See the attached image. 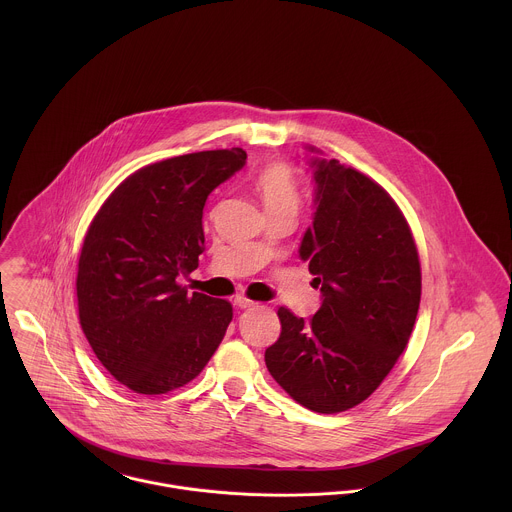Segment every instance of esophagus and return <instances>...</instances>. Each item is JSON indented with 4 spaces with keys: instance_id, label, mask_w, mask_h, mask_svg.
I'll return each instance as SVG.
<instances>
[{
    "instance_id": "1",
    "label": "esophagus",
    "mask_w": 512,
    "mask_h": 512,
    "mask_svg": "<svg viewBox=\"0 0 512 512\" xmlns=\"http://www.w3.org/2000/svg\"><path fill=\"white\" fill-rule=\"evenodd\" d=\"M234 305H238L240 309H252V307H256L258 303L252 301V299H248V297H244V295H236V297H234Z\"/></svg>"
}]
</instances>
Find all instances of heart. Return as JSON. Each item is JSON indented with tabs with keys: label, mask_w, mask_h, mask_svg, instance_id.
<instances>
[{
	"label": "heart",
	"mask_w": 512,
	"mask_h": 512,
	"mask_svg": "<svg viewBox=\"0 0 512 512\" xmlns=\"http://www.w3.org/2000/svg\"><path fill=\"white\" fill-rule=\"evenodd\" d=\"M258 193L262 197V203L266 211H292L297 213L301 203V193L297 179L292 169L282 163H270L266 165L256 179Z\"/></svg>",
	"instance_id": "obj_1"
}]
</instances>
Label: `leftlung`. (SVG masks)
<instances>
[{
	"mask_svg": "<svg viewBox=\"0 0 512 512\" xmlns=\"http://www.w3.org/2000/svg\"><path fill=\"white\" fill-rule=\"evenodd\" d=\"M309 167L315 213L299 258L323 301L311 319L280 307L282 333L264 359L295 402L337 414L366 400L406 349L422 272L410 226L378 183L337 159Z\"/></svg>",
	"mask_w": 512,
	"mask_h": 512,
	"instance_id": "8db88e82",
	"label": "left lung"
}]
</instances>
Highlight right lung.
<instances>
[{"label": "right lung", "mask_w": 512, "mask_h": 512, "mask_svg": "<svg viewBox=\"0 0 512 512\" xmlns=\"http://www.w3.org/2000/svg\"><path fill=\"white\" fill-rule=\"evenodd\" d=\"M246 163L240 147L138 169L100 207L78 258L80 327L104 368L138 394L191 382L232 321L226 299L179 284L205 250L207 197Z\"/></svg>", "instance_id": "right-lung-1"}]
</instances>
